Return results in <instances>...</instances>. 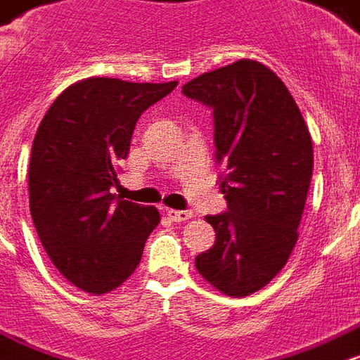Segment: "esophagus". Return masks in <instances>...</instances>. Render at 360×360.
Returning a JSON list of instances; mask_svg holds the SVG:
<instances>
[{
  "instance_id": "1",
  "label": "esophagus",
  "mask_w": 360,
  "mask_h": 360,
  "mask_svg": "<svg viewBox=\"0 0 360 360\" xmlns=\"http://www.w3.org/2000/svg\"><path fill=\"white\" fill-rule=\"evenodd\" d=\"M166 215L175 223H181V221H188L193 217V212L191 210H166Z\"/></svg>"
}]
</instances>
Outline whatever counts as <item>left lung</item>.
<instances>
[{"mask_svg": "<svg viewBox=\"0 0 360 360\" xmlns=\"http://www.w3.org/2000/svg\"><path fill=\"white\" fill-rule=\"evenodd\" d=\"M183 93L214 110L229 207L206 215L215 242L194 265L221 294L244 297L281 273L297 242L313 175L311 133L288 87L257 60L206 72Z\"/></svg>", "mask_w": 360, "mask_h": 360, "instance_id": "8db88e82", "label": "left lung"}]
</instances>
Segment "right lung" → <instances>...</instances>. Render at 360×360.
<instances>
[{
	"instance_id": "add662e5",
	"label": "right lung",
	"mask_w": 360,
	"mask_h": 360,
	"mask_svg": "<svg viewBox=\"0 0 360 360\" xmlns=\"http://www.w3.org/2000/svg\"><path fill=\"white\" fill-rule=\"evenodd\" d=\"M175 85L82 79L39 124L28 167L32 221L53 265L79 290L101 295L124 284L160 223L156 207L116 198L112 187L139 116Z\"/></svg>"
}]
</instances>
